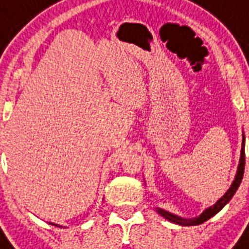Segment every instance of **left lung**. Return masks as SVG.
Listing matches in <instances>:
<instances>
[{
    "instance_id": "8db88e82",
    "label": "left lung",
    "mask_w": 249,
    "mask_h": 249,
    "mask_svg": "<svg viewBox=\"0 0 249 249\" xmlns=\"http://www.w3.org/2000/svg\"><path fill=\"white\" fill-rule=\"evenodd\" d=\"M244 165H246V154H244V134H243V141H242V151H240V159H239V165H238V170H236L235 179L232 181L230 189L226 191L224 196L220 197L218 200L214 203L213 205H211L209 208H207L204 212L201 213L199 217H194V218H182V217L177 216V214H173V213H169L164 211L161 208H156V212L161 214L164 218H166L170 222L173 224L181 225V226H195V225H200L205 221H208L209 218H212L214 214L220 212L221 209L224 208L225 205L228 204L229 201L231 200V197L234 196V194L236 193V190L239 187L240 182L243 179L244 174Z\"/></svg>"
}]
</instances>
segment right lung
<instances>
[{
	"label": "right lung",
	"instance_id": "obj_1",
	"mask_svg": "<svg viewBox=\"0 0 249 249\" xmlns=\"http://www.w3.org/2000/svg\"><path fill=\"white\" fill-rule=\"evenodd\" d=\"M50 225H54V226H56V228H62V226H59V225H56V224H52V222H50Z\"/></svg>",
	"mask_w": 249,
	"mask_h": 249
}]
</instances>
